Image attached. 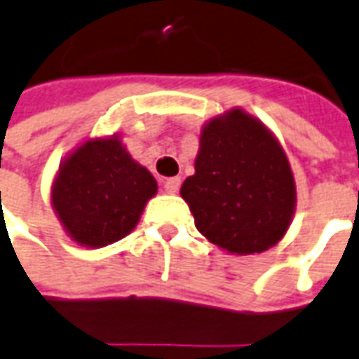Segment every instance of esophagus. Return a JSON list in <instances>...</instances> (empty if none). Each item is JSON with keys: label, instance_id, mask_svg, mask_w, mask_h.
I'll list each match as a JSON object with an SVG mask.
<instances>
[{"label": "esophagus", "instance_id": "34e87169", "mask_svg": "<svg viewBox=\"0 0 359 359\" xmlns=\"http://www.w3.org/2000/svg\"><path fill=\"white\" fill-rule=\"evenodd\" d=\"M180 185H182V180H180V177H168L164 182V191L165 194H177Z\"/></svg>", "mask_w": 359, "mask_h": 359}]
</instances>
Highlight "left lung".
I'll list each match as a JSON object with an SVG mask.
<instances>
[{
	"label": "left lung",
	"instance_id": "8db88e82",
	"mask_svg": "<svg viewBox=\"0 0 359 359\" xmlns=\"http://www.w3.org/2000/svg\"><path fill=\"white\" fill-rule=\"evenodd\" d=\"M180 194L194 212L197 231L238 256L276 246L297 203L293 172L278 138L242 109L205 125L195 174Z\"/></svg>",
	"mask_w": 359,
	"mask_h": 359
}]
</instances>
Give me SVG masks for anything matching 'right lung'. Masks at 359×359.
<instances>
[{
    "mask_svg": "<svg viewBox=\"0 0 359 359\" xmlns=\"http://www.w3.org/2000/svg\"><path fill=\"white\" fill-rule=\"evenodd\" d=\"M158 191L154 175L135 162L117 135L76 148L52 184V207L72 241L101 248L125 238Z\"/></svg>",
    "mask_w": 359,
    "mask_h": 359,
    "instance_id": "1",
    "label": "right lung"
}]
</instances>
